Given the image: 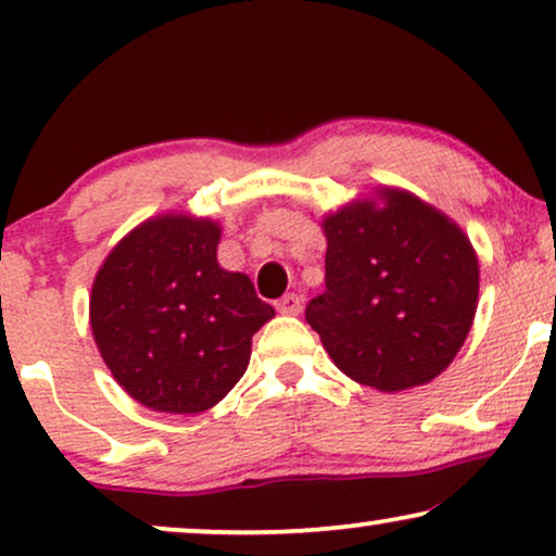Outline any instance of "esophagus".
I'll return each instance as SVG.
<instances>
[{
	"instance_id": "34e87169",
	"label": "esophagus",
	"mask_w": 556,
	"mask_h": 556,
	"mask_svg": "<svg viewBox=\"0 0 556 556\" xmlns=\"http://www.w3.org/2000/svg\"><path fill=\"white\" fill-rule=\"evenodd\" d=\"M276 308H278V314H283V316H299L301 308H303L301 295L299 293H286L283 299L276 301Z\"/></svg>"
}]
</instances>
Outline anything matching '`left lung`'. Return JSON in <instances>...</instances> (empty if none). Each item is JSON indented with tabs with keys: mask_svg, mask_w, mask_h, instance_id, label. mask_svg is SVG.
Here are the masks:
<instances>
[{
	"mask_svg": "<svg viewBox=\"0 0 556 556\" xmlns=\"http://www.w3.org/2000/svg\"><path fill=\"white\" fill-rule=\"evenodd\" d=\"M324 219L326 291L306 321L354 382L400 392L435 379L460 352L478 303V257L443 212L379 189Z\"/></svg>",
	"mask_w": 556,
	"mask_h": 556,
	"instance_id": "obj_1",
	"label": "left lung"
}]
</instances>
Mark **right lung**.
<instances>
[{
  "instance_id": "obj_1",
  "label": "right lung",
  "mask_w": 556,
  "mask_h": 556,
  "mask_svg": "<svg viewBox=\"0 0 556 556\" xmlns=\"http://www.w3.org/2000/svg\"><path fill=\"white\" fill-rule=\"evenodd\" d=\"M219 225L162 215L111 250L90 293L105 367L156 413L215 407L250 362L253 333L276 316L245 273L217 263Z\"/></svg>"
}]
</instances>
